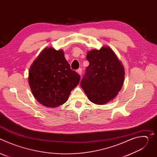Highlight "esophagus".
Instances as JSON below:
<instances>
[{
    "instance_id": "obj_1",
    "label": "esophagus",
    "mask_w": 157,
    "mask_h": 157,
    "mask_svg": "<svg viewBox=\"0 0 157 157\" xmlns=\"http://www.w3.org/2000/svg\"><path fill=\"white\" fill-rule=\"evenodd\" d=\"M76 71H77V73H78L79 75H82V69H81V68L78 69Z\"/></svg>"
}]
</instances>
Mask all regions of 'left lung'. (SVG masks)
<instances>
[{
	"instance_id": "1",
	"label": "left lung",
	"mask_w": 157,
	"mask_h": 157,
	"mask_svg": "<svg viewBox=\"0 0 157 157\" xmlns=\"http://www.w3.org/2000/svg\"><path fill=\"white\" fill-rule=\"evenodd\" d=\"M86 59L89 65L81 81L88 99L96 104H105L114 99L124 83V70L110 48L89 52Z\"/></svg>"
}]
</instances>
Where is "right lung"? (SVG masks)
Masks as SVG:
<instances>
[{
	"label": "right lung",
	"mask_w": 157,
	"mask_h": 157,
	"mask_svg": "<svg viewBox=\"0 0 157 157\" xmlns=\"http://www.w3.org/2000/svg\"><path fill=\"white\" fill-rule=\"evenodd\" d=\"M80 78V75L71 69L62 50L46 48L30 67L29 83L40 104L56 107L68 99Z\"/></svg>",
	"instance_id": "obj_1"
}]
</instances>
